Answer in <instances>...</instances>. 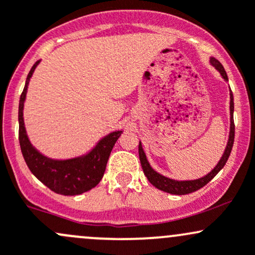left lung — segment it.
Wrapping results in <instances>:
<instances>
[{"label":"left lung","instance_id":"obj_1","mask_svg":"<svg viewBox=\"0 0 255 255\" xmlns=\"http://www.w3.org/2000/svg\"><path fill=\"white\" fill-rule=\"evenodd\" d=\"M210 64L220 73V75L223 76V79L225 81H229V78H227V74L224 69V67L221 65V63L216 61L215 58H210ZM234 139H235V124H234V95L230 91V133H229V139H227L226 148L224 150L223 155H221L220 160L216 164L215 168L213 169L209 174H207L205 176L201 177V179L196 180H174L170 179V177H166L164 175L159 174L158 171H155L154 169L150 166L148 159H147L146 154H144V150L142 148L141 141L138 143V155H139V161H141V166L143 169L144 175L148 179V181L152 183L154 187H157L158 190L164 191V192H168L171 194H187L192 193L194 191L199 190L203 186L207 185L213 177L218 174L221 169L224 168V165L226 164L227 159L230 157V153H231L232 146H234Z\"/></svg>","mask_w":255,"mask_h":255}]
</instances>
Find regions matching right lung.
<instances>
[{
	"label": "right lung",
	"instance_id": "1",
	"mask_svg": "<svg viewBox=\"0 0 255 255\" xmlns=\"http://www.w3.org/2000/svg\"><path fill=\"white\" fill-rule=\"evenodd\" d=\"M39 63H35L30 69L19 101V143L21 153L30 171L53 192L63 196L81 194L97 186L102 180L107 161L114 144L123 133V130L112 131L101 138L87 153L68 159H53L35 148L30 142L24 124V103L30 79Z\"/></svg>",
	"mask_w": 255,
	"mask_h": 255
}]
</instances>
